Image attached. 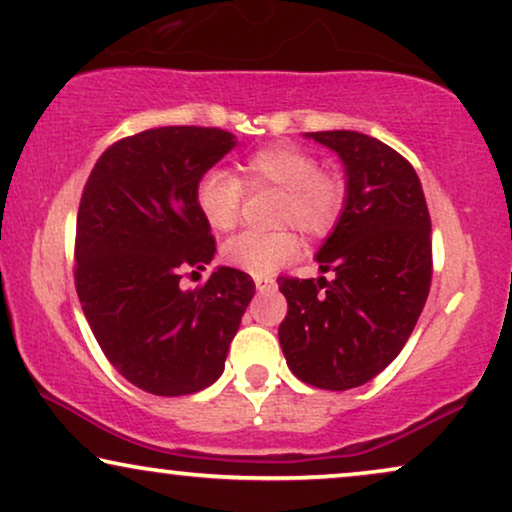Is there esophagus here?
Wrapping results in <instances>:
<instances>
[{"label": "esophagus", "instance_id": "obj_1", "mask_svg": "<svg viewBox=\"0 0 512 512\" xmlns=\"http://www.w3.org/2000/svg\"><path fill=\"white\" fill-rule=\"evenodd\" d=\"M255 286L260 293H269V290L276 288V278L274 276H255Z\"/></svg>", "mask_w": 512, "mask_h": 512}]
</instances>
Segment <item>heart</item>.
<instances>
[{
    "label": "heart",
    "instance_id": "obj_1",
    "mask_svg": "<svg viewBox=\"0 0 512 512\" xmlns=\"http://www.w3.org/2000/svg\"><path fill=\"white\" fill-rule=\"evenodd\" d=\"M241 177L212 167L198 179L196 205L215 231H231L241 219L245 186H274L283 191L278 222L295 224L309 236H326L345 208V184L321 170L319 158L295 144H274L248 155L241 163ZM300 255V241L293 231L276 234H241L224 245V260L231 267L262 276L271 274Z\"/></svg>",
    "mask_w": 512,
    "mask_h": 512
}]
</instances>
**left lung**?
Returning a JSON list of instances; mask_svg holds the SVG:
<instances>
[{
  "mask_svg": "<svg viewBox=\"0 0 512 512\" xmlns=\"http://www.w3.org/2000/svg\"><path fill=\"white\" fill-rule=\"evenodd\" d=\"M345 165V208L316 252L314 278H278L288 314L278 326L286 364L302 383L352 390L406 345L432 281V224L406 158L349 129L307 132Z\"/></svg>",
  "mask_w": 512,
  "mask_h": 512,
  "instance_id": "8db88e82",
  "label": "left lung"
}]
</instances>
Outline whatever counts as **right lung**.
<instances>
[{"label": "right lung", "instance_id": "right-lung-1", "mask_svg": "<svg viewBox=\"0 0 512 512\" xmlns=\"http://www.w3.org/2000/svg\"><path fill=\"white\" fill-rule=\"evenodd\" d=\"M234 146V134L217 127L146 129L106 148L82 191V312L115 371L158 397L215 383L255 295L252 278L231 267H217L200 288L179 286L184 271L215 257L196 184Z\"/></svg>", "mask_w": 512, "mask_h": 512}]
</instances>
